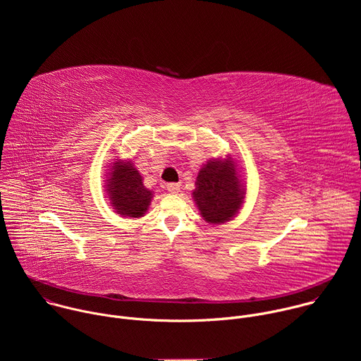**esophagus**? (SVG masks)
I'll return each instance as SVG.
<instances>
[{
  "label": "esophagus",
  "instance_id": "esophagus-1",
  "mask_svg": "<svg viewBox=\"0 0 361 361\" xmlns=\"http://www.w3.org/2000/svg\"><path fill=\"white\" fill-rule=\"evenodd\" d=\"M166 188H167V191H169V192L176 194V192H178V191H180V184H178V183H169Z\"/></svg>",
  "mask_w": 361,
  "mask_h": 361
}]
</instances>
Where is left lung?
<instances>
[{
  "instance_id": "1",
  "label": "left lung",
  "mask_w": 361,
  "mask_h": 361,
  "mask_svg": "<svg viewBox=\"0 0 361 361\" xmlns=\"http://www.w3.org/2000/svg\"><path fill=\"white\" fill-rule=\"evenodd\" d=\"M243 194L231 159L205 164L198 173L192 192L200 214L212 224L231 220L241 207Z\"/></svg>"
}]
</instances>
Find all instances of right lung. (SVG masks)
<instances>
[{"label":"right lung","instance_id":"1","mask_svg":"<svg viewBox=\"0 0 361 361\" xmlns=\"http://www.w3.org/2000/svg\"><path fill=\"white\" fill-rule=\"evenodd\" d=\"M109 194L117 214L138 219L145 212L152 192L142 185V177L128 163H114L110 174Z\"/></svg>","mask_w":361,"mask_h":361}]
</instances>
